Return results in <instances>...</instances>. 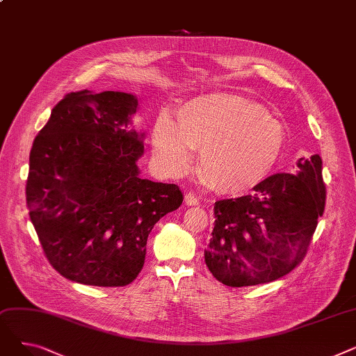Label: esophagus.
<instances>
[{
    "label": "esophagus",
    "instance_id": "obj_1",
    "mask_svg": "<svg viewBox=\"0 0 356 356\" xmlns=\"http://www.w3.org/2000/svg\"><path fill=\"white\" fill-rule=\"evenodd\" d=\"M184 202H186V204H189V207H196V204H199L200 200L193 192H188L184 195Z\"/></svg>",
    "mask_w": 356,
    "mask_h": 356
}]
</instances>
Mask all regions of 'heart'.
<instances>
[{"mask_svg": "<svg viewBox=\"0 0 356 356\" xmlns=\"http://www.w3.org/2000/svg\"><path fill=\"white\" fill-rule=\"evenodd\" d=\"M286 128L258 104L231 93H209L186 102L177 122L161 112L152 143L157 160L172 172L199 148L202 179L222 192L252 189L274 168L286 147Z\"/></svg>", "mask_w": 356, "mask_h": 356, "instance_id": "heart-1", "label": "heart"}]
</instances>
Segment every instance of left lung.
<instances>
[{
  "mask_svg": "<svg viewBox=\"0 0 356 356\" xmlns=\"http://www.w3.org/2000/svg\"><path fill=\"white\" fill-rule=\"evenodd\" d=\"M296 175L277 173L254 193L215 202V227L204 251L212 275L229 287L271 283L307 254L326 188L321 156L300 159Z\"/></svg>",
  "mask_w": 356,
  "mask_h": 356,
  "instance_id": "1",
  "label": "left lung"
}]
</instances>
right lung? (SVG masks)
<instances>
[{
  "label": "right lung",
  "instance_id": "obj_1",
  "mask_svg": "<svg viewBox=\"0 0 356 356\" xmlns=\"http://www.w3.org/2000/svg\"><path fill=\"white\" fill-rule=\"evenodd\" d=\"M131 93L70 92L34 138L26 199L50 266L74 283L124 287L143 270L148 234L183 195L141 179L144 134Z\"/></svg>",
  "mask_w": 356,
  "mask_h": 356
}]
</instances>
